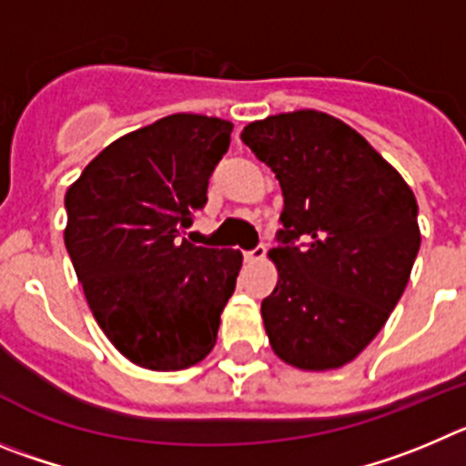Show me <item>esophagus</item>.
I'll return each instance as SVG.
<instances>
[{"label": "esophagus", "instance_id": "obj_1", "mask_svg": "<svg viewBox=\"0 0 466 466\" xmlns=\"http://www.w3.org/2000/svg\"><path fill=\"white\" fill-rule=\"evenodd\" d=\"M264 255H267V248H264V246H258V248L253 250H246V253H243V259H246L248 264H255V262H262Z\"/></svg>", "mask_w": 466, "mask_h": 466}]
</instances>
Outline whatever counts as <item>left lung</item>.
Returning <instances> with one entry per match:
<instances>
[{
    "label": "left lung",
    "instance_id": "left-lung-1",
    "mask_svg": "<svg viewBox=\"0 0 466 466\" xmlns=\"http://www.w3.org/2000/svg\"><path fill=\"white\" fill-rule=\"evenodd\" d=\"M241 141L283 192L280 246L269 250L279 283L262 301L274 353L304 371L353 362L409 283L420 248L413 190L329 113L301 108L255 120Z\"/></svg>",
    "mask_w": 466,
    "mask_h": 466
}]
</instances>
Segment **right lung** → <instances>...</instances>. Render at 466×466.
<instances>
[{
  "label": "right lung",
  "mask_w": 466,
  "mask_h": 466,
  "mask_svg": "<svg viewBox=\"0 0 466 466\" xmlns=\"http://www.w3.org/2000/svg\"><path fill=\"white\" fill-rule=\"evenodd\" d=\"M234 125L174 113L125 134L65 195V246L92 316L129 362L178 371L216 346L243 255L178 238Z\"/></svg>",
  "instance_id": "1"
}]
</instances>
